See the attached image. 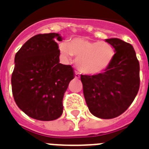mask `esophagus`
Returning a JSON list of instances; mask_svg holds the SVG:
<instances>
[{
    "label": "esophagus",
    "mask_w": 149,
    "mask_h": 149,
    "mask_svg": "<svg viewBox=\"0 0 149 149\" xmlns=\"http://www.w3.org/2000/svg\"><path fill=\"white\" fill-rule=\"evenodd\" d=\"M80 77V75L79 73L77 72V71H75V78L76 79H79Z\"/></svg>",
    "instance_id": "1"
}]
</instances>
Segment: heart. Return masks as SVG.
<instances>
[{
	"instance_id": "obj_1",
	"label": "heart",
	"mask_w": 149,
	"mask_h": 149,
	"mask_svg": "<svg viewBox=\"0 0 149 149\" xmlns=\"http://www.w3.org/2000/svg\"><path fill=\"white\" fill-rule=\"evenodd\" d=\"M58 49L66 60L74 55L77 68L88 75L98 74L105 70L115 57V49L110 43L91 41L83 37H74L68 42H61Z\"/></svg>"
}]
</instances>
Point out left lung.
Here are the masks:
<instances>
[{
	"label": "left lung",
	"mask_w": 149,
	"mask_h": 149,
	"mask_svg": "<svg viewBox=\"0 0 149 149\" xmlns=\"http://www.w3.org/2000/svg\"><path fill=\"white\" fill-rule=\"evenodd\" d=\"M115 49V57L105 72L81 75L83 94L91 113L103 119L125 112L139 88V63L134 47L118 38L107 39Z\"/></svg>",
	"instance_id": "obj_1"
}]
</instances>
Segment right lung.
Here are the masks:
<instances>
[{
  "instance_id": "add662e5",
  "label": "right lung",
  "mask_w": 149,
  "mask_h": 149,
  "mask_svg": "<svg viewBox=\"0 0 149 149\" xmlns=\"http://www.w3.org/2000/svg\"><path fill=\"white\" fill-rule=\"evenodd\" d=\"M56 40H62L59 33L37 34L15 56L11 78L15 102L29 117L40 121L61 116L64 94L75 77L73 67L59 63Z\"/></svg>"
}]
</instances>
